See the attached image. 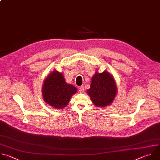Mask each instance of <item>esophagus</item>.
Segmentation results:
<instances>
[{"label": "esophagus", "mask_w": 160, "mask_h": 160, "mask_svg": "<svg viewBox=\"0 0 160 160\" xmlns=\"http://www.w3.org/2000/svg\"><path fill=\"white\" fill-rule=\"evenodd\" d=\"M78 91L80 93H83L84 92V87L83 86H81L78 88Z\"/></svg>", "instance_id": "esophagus-1"}]
</instances>
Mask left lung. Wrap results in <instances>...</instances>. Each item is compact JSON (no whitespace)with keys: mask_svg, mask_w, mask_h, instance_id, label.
<instances>
[{"mask_svg":"<svg viewBox=\"0 0 160 160\" xmlns=\"http://www.w3.org/2000/svg\"><path fill=\"white\" fill-rule=\"evenodd\" d=\"M118 92L114 77L108 72H95L92 78L90 88L87 93L97 107L105 108L111 104Z\"/></svg>","mask_w":160,"mask_h":160,"instance_id":"obj_1","label":"left lung"}]
</instances>
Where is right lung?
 I'll list each match as a JSON object with an SVG mask.
<instances>
[{"label":"right lung","mask_w":160,"mask_h":160,"mask_svg":"<svg viewBox=\"0 0 160 160\" xmlns=\"http://www.w3.org/2000/svg\"><path fill=\"white\" fill-rule=\"evenodd\" d=\"M77 92V88L66 83L63 73L57 70L48 75L42 88L43 100L55 109H64Z\"/></svg>","instance_id":"add662e5"}]
</instances>
